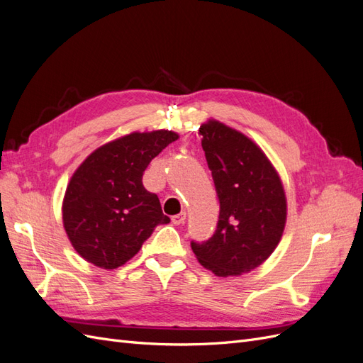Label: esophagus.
Masks as SVG:
<instances>
[{"mask_svg": "<svg viewBox=\"0 0 363 363\" xmlns=\"http://www.w3.org/2000/svg\"><path fill=\"white\" fill-rule=\"evenodd\" d=\"M184 221H186V212H182V213H177L172 216V223L175 225H182V224H184Z\"/></svg>", "mask_w": 363, "mask_h": 363, "instance_id": "34e87169", "label": "esophagus"}]
</instances>
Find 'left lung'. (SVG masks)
I'll return each mask as SVG.
<instances>
[{
    "instance_id": "obj_1",
    "label": "left lung",
    "mask_w": 363,
    "mask_h": 363,
    "mask_svg": "<svg viewBox=\"0 0 363 363\" xmlns=\"http://www.w3.org/2000/svg\"><path fill=\"white\" fill-rule=\"evenodd\" d=\"M201 145L219 200L213 236L191 242L195 257L218 277L240 276L277 248L288 206L280 175L262 148L219 121L200 125Z\"/></svg>"
}]
</instances>
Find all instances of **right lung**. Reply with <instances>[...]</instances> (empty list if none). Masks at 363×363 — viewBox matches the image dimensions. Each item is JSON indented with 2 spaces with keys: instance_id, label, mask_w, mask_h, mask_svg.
Wrapping results in <instances>:
<instances>
[{
  "instance_id": "add662e5",
  "label": "right lung",
  "mask_w": 363,
  "mask_h": 363,
  "mask_svg": "<svg viewBox=\"0 0 363 363\" xmlns=\"http://www.w3.org/2000/svg\"><path fill=\"white\" fill-rule=\"evenodd\" d=\"M179 135L133 131L96 148L75 169L63 196V227L74 250L103 269L123 267L159 224H168L159 196L142 175Z\"/></svg>"
}]
</instances>
